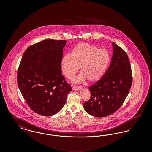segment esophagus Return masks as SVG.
<instances>
[{
	"mask_svg": "<svg viewBox=\"0 0 152 152\" xmlns=\"http://www.w3.org/2000/svg\"><path fill=\"white\" fill-rule=\"evenodd\" d=\"M82 88L81 87H79V86H73L72 89L75 91H79Z\"/></svg>",
	"mask_w": 152,
	"mask_h": 152,
	"instance_id": "obj_1",
	"label": "esophagus"
}]
</instances>
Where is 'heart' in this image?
Here are the masks:
<instances>
[{"label": "heart", "mask_w": 152, "mask_h": 152, "mask_svg": "<svg viewBox=\"0 0 152 152\" xmlns=\"http://www.w3.org/2000/svg\"><path fill=\"white\" fill-rule=\"evenodd\" d=\"M110 56L108 51L86 43L77 44L61 59V69L65 76L72 79L80 69L81 74L74 79L76 83L85 79L94 81L100 79L105 72Z\"/></svg>", "instance_id": "b5f03b06"}]
</instances>
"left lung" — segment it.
Instances as JSON below:
<instances>
[{"label": "left lung", "instance_id": "1", "mask_svg": "<svg viewBox=\"0 0 152 152\" xmlns=\"http://www.w3.org/2000/svg\"><path fill=\"white\" fill-rule=\"evenodd\" d=\"M113 53L111 63L102 76L89 88L91 98L83 104L92 116L103 117L115 113L123 105L130 91L132 73L126 53L112 42Z\"/></svg>", "mask_w": 152, "mask_h": 152}]
</instances>
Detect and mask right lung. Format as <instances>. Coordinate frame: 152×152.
I'll return each instance as SVG.
<instances>
[{
  "label": "right lung",
  "instance_id": "obj_1",
  "mask_svg": "<svg viewBox=\"0 0 152 152\" xmlns=\"http://www.w3.org/2000/svg\"><path fill=\"white\" fill-rule=\"evenodd\" d=\"M66 43L44 40L30 45L23 55L17 73L18 87L29 108L41 116L58 112L72 91L61 75Z\"/></svg>",
  "mask_w": 152,
  "mask_h": 152
}]
</instances>
